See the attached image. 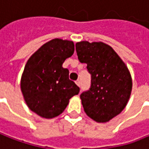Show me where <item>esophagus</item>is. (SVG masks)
Listing matches in <instances>:
<instances>
[{"instance_id": "obj_1", "label": "esophagus", "mask_w": 149, "mask_h": 149, "mask_svg": "<svg viewBox=\"0 0 149 149\" xmlns=\"http://www.w3.org/2000/svg\"><path fill=\"white\" fill-rule=\"evenodd\" d=\"M75 83L77 84V86H80H80H81V83H80V80H76V81H75Z\"/></svg>"}]
</instances>
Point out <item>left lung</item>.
Returning <instances> with one entry per match:
<instances>
[{
  "instance_id": "left-lung-1",
  "label": "left lung",
  "mask_w": 149,
  "mask_h": 149,
  "mask_svg": "<svg viewBox=\"0 0 149 149\" xmlns=\"http://www.w3.org/2000/svg\"><path fill=\"white\" fill-rule=\"evenodd\" d=\"M75 50L91 74L90 88L80 94L84 110L95 121L107 122L122 111L130 98L131 74L113 48L102 42H78Z\"/></svg>"
}]
</instances>
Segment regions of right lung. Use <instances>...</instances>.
I'll list each match as a JSON object with an SVG mask.
<instances>
[{
    "label": "right lung",
    "instance_id": "right-lung-1",
    "mask_svg": "<svg viewBox=\"0 0 149 149\" xmlns=\"http://www.w3.org/2000/svg\"><path fill=\"white\" fill-rule=\"evenodd\" d=\"M73 41L54 39L44 44L28 60L21 79V90L28 107L38 115L51 119L62 113L80 87L63 68L73 55Z\"/></svg>",
    "mask_w": 149,
    "mask_h": 149
}]
</instances>
